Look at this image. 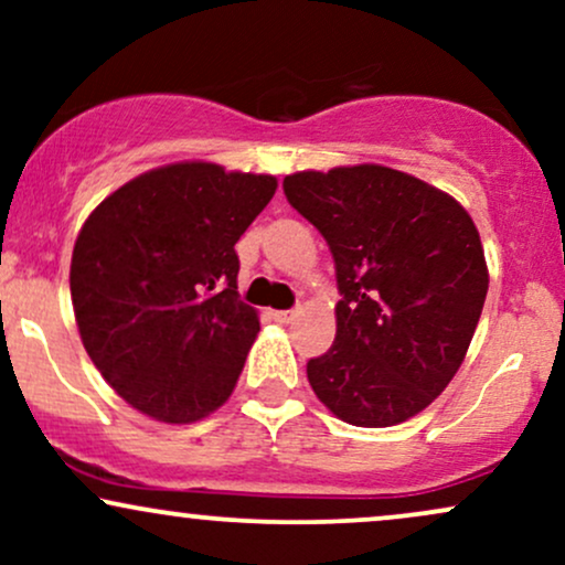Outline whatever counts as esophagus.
<instances>
[{"instance_id":"esophagus-1","label":"esophagus","mask_w":565,"mask_h":565,"mask_svg":"<svg viewBox=\"0 0 565 565\" xmlns=\"http://www.w3.org/2000/svg\"><path fill=\"white\" fill-rule=\"evenodd\" d=\"M295 310H274V313H270V319H274L276 323H289V321H295Z\"/></svg>"}]
</instances>
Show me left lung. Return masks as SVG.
<instances>
[{
    "label": "left lung",
    "instance_id": "obj_1",
    "mask_svg": "<svg viewBox=\"0 0 565 565\" xmlns=\"http://www.w3.org/2000/svg\"><path fill=\"white\" fill-rule=\"evenodd\" d=\"M284 193L327 238L342 295L310 387L348 425L406 423L444 393L481 319L476 223L449 193L380 164L287 174Z\"/></svg>",
    "mask_w": 565,
    "mask_h": 565
}]
</instances>
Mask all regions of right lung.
I'll use <instances>...</instances> for the list:
<instances>
[{"mask_svg":"<svg viewBox=\"0 0 565 565\" xmlns=\"http://www.w3.org/2000/svg\"><path fill=\"white\" fill-rule=\"evenodd\" d=\"M274 174L180 161L129 180L82 225L71 302L84 350L129 406L188 425L228 401L260 332L236 246Z\"/></svg>","mask_w":565,"mask_h":565,"instance_id":"add662e5","label":"right lung"}]
</instances>
